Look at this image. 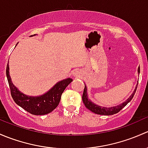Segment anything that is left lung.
<instances>
[{"mask_svg": "<svg viewBox=\"0 0 148 148\" xmlns=\"http://www.w3.org/2000/svg\"><path fill=\"white\" fill-rule=\"evenodd\" d=\"M138 73H140V67H138ZM138 84H137L136 87H135V89L134 90L133 93L130 95L128 98L127 99V100H125V102L121 103V104L118 105V106H115V107H110V108H106V107H103V106H97V105L95 104L92 102H91L90 100L88 99V93H87V87L85 85V88L84 91H83V96H82V99H83V102L85 106V107L88 108V110L91 111V112H94V113L97 114V115H114V114L118 113L119 111L121 110L129 102H130V100H132V97H133L134 95H135V92H136L137 87H138Z\"/></svg>", "mask_w": 148, "mask_h": 148, "instance_id": "left-lung-1", "label": "left lung"}]
</instances>
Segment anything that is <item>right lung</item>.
Listing matches in <instances>:
<instances>
[{
	"mask_svg": "<svg viewBox=\"0 0 148 148\" xmlns=\"http://www.w3.org/2000/svg\"><path fill=\"white\" fill-rule=\"evenodd\" d=\"M6 76L10 87L11 96L15 103L25 110L35 115H46L56 109L60 103L62 93L66 87L73 81L72 78L65 79L56 83L50 90L43 95L34 97L25 95L18 90V88L13 84L9 75L8 64L6 68Z\"/></svg>",
	"mask_w": 148,
	"mask_h": 148,
	"instance_id": "add662e5",
	"label": "right lung"
}]
</instances>
